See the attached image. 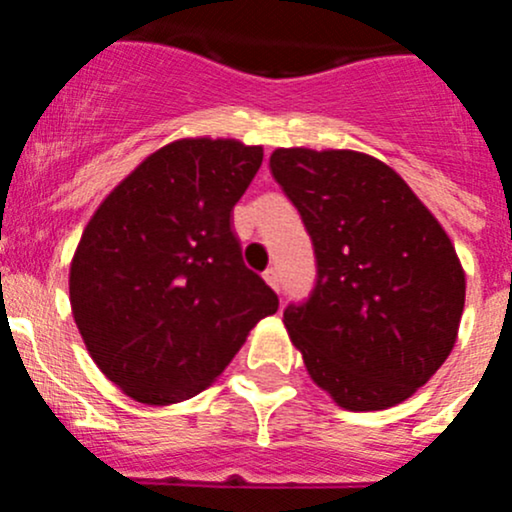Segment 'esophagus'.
<instances>
[{
  "label": "esophagus",
  "mask_w": 512,
  "mask_h": 512,
  "mask_svg": "<svg viewBox=\"0 0 512 512\" xmlns=\"http://www.w3.org/2000/svg\"><path fill=\"white\" fill-rule=\"evenodd\" d=\"M263 281H266L273 291H278V288H281V276H278V268H266V271H263Z\"/></svg>",
  "instance_id": "esophagus-1"
}]
</instances>
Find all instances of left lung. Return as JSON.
<instances>
[{"mask_svg": "<svg viewBox=\"0 0 512 512\" xmlns=\"http://www.w3.org/2000/svg\"><path fill=\"white\" fill-rule=\"evenodd\" d=\"M271 172L318 258L310 300L283 313L305 370L337 407H397L456 345L466 271L453 241L412 187L365 152L278 147Z\"/></svg>", "mask_w": 512, "mask_h": 512, "instance_id": "1", "label": "left lung"}]
</instances>
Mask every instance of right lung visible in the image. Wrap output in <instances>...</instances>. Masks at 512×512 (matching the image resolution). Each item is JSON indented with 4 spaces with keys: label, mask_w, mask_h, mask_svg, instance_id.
I'll use <instances>...</instances> for the list:
<instances>
[{
    "label": "right lung",
    "mask_w": 512,
    "mask_h": 512,
    "mask_svg": "<svg viewBox=\"0 0 512 512\" xmlns=\"http://www.w3.org/2000/svg\"><path fill=\"white\" fill-rule=\"evenodd\" d=\"M261 162V145L179 138L88 219L68 271L73 320L98 370L135 402L170 407L207 389L278 310L231 231Z\"/></svg>",
    "instance_id": "add662e5"
}]
</instances>
